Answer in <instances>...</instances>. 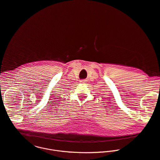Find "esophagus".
<instances>
[{
  "label": "esophagus",
  "mask_w": 160,
  "mask_h": 160,
  "mask_svg": "<svg viewBox=\"0 0 160 160\" xmlns=\"http://www.w3.org/2000/svg\"><path fill=\"white\" fill-rule=\"evenodd\" d=\"M82 82V83H83V82Z\"/></svg>",
  "instance_id": "obj_1"
}]
</instances>
